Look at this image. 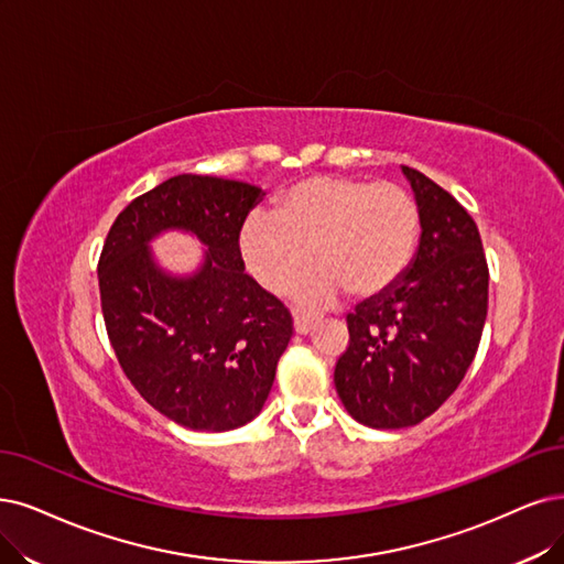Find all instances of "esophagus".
Masks as SVG:
<instances>
[{"instance_id":"1","label":"esophagus","mask_w":564,"mask_h":564,"mask_svg":"<svg viewBox=\"0 0 564 564\" xmlns=\"http://www.w3.org/2000/svg\"><path fill=\"white\" fill-rule=\"evenodd\" d=\"M318 323H321V318L302 314V311H297V314H295V332H297V335H308V332L316 329Z\"/></svg>"}]
</instances>
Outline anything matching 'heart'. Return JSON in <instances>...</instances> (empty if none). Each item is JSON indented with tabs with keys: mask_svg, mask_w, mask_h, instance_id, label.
<instances>
[{
	"mask_svg": "<svg viewBox=\"0 0 564 564\" xmlns=\"http://www.w3.org/2000/svg\"><path fill=\"white\" fill-rule=\"evenodd\" d=\"M421 237V208L406 187L360 176L316 174L290 185L271 214L241 229V256L271 295H285L311 258L318 269L302 288L306 304L348 290L371 300L400 283Z\"/></svg>",
	"mask_w": 564,
	"mask_h": 564,
	"instance_id": "obj_1",
	"label": "heart"
}]
</instances>
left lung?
Instances as JSON below:
<instances>
[{
	"mask_svg": "<svg viewBox=\"0 0 564 564\" xmlns=\"http://www.w3.org/2000/svg\"><path fill=\"white\" fill-rule=\"evenodd\" d=\"M421 208V246L404 279L346 318L335 367L346 411L362 425L425 421L460 386L488 314V262L474 218L442 185L404 166Z\"/></svg>",
	"mask_w": 564,
	"mask_h": 564,
	"instance_id": "8db88e82",
	"label": "left lung"
}]
</instances>
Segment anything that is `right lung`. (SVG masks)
I'll use <instances>...</instances> for the list:
<instances>
[{"instance_id": "add662e5", "label": "right lung", "mask_w": 564, "mask_h": 564, "mask_svg": "<svg viewBox=\"0 0 564 564\" xmlns=\"http://www.w3.org/2000/svg\"><path fill=\"white\" fill-rule=\"evenodd\" d=\"M258 199L256 185L178 174L124 206L101 248L99 300L118 365L183 427L225 432L253 421L293 337L290 308L243 271L239 237ZM166 226L209 246L197 278L154 269L144 241Z\"/></svg>"}]
</instances>
